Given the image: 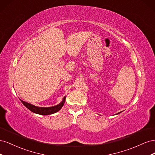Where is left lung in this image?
Segmentation results:
<instances>
[{
    "mask_svg": "<svg viewBox=\"0 0 155 155\" xmlns=\"http://www.w3.org/2000/svg\"><path fill=\"white\" fill-rule=\"evenodd\" d=\"M119 113H120V112H119ZM119 113H118V114H119Z\"/></svg>",
    "mask_w": 155,
    "mask_h": 155,
    "instance_id": "8db88e82",
    "label": "left lung"
}]
</instances>
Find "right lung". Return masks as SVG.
Listing matches in <instances>:
<instances>
[{"instance_id":"right-lung-1","label":"right lung","mask_w":155,"mask_h":155,"mask_svg":"<svg viewBox=\"0 0 155 155\" xmlns=\"http://www.w3.org/2000/svg\"><path fill=\"white\" fill-rule=\"evenodd\" d=\"M65 99H66V97L64 96L61 103H60L59 104L57 105L54 106V107H39L33 105L21 100V101L26 108H28V109L30 110H31V112H34V113L39 114L41 115H49V114L55 113V112H58L61 109L64 104Z\"/></svg>"}]
</instances>
